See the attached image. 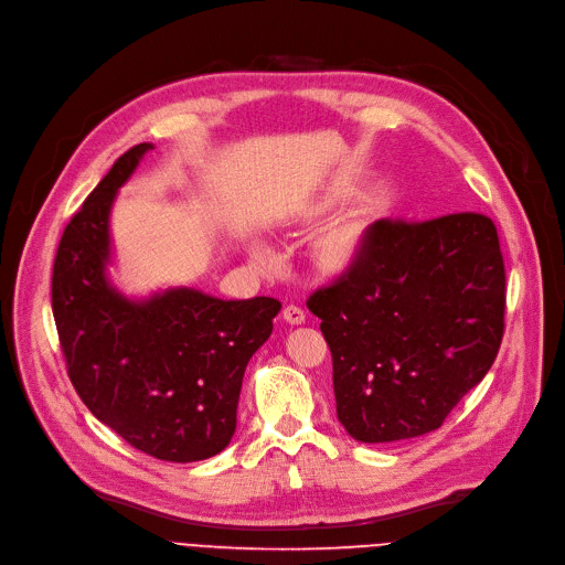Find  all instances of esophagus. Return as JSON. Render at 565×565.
I'll return each instance as SVG.
<instances>
[{
  "mask_svg": "<svg viewBox=\"0 0 565 565\" xmlns=\"http://www.w3.org/2000/svg\"><path fill=\"white\" fill-rule=\"evenodd\" d=\"M282 319L287 321V323H291V326H301L303 321H306V312L298 308V306H287L285 310H282Z\"/></svg>",
  "mask_w": 565,
  "mask_h": 565,
  "instance_id": "34e87169",
  "label": "esophagus"
}]
</instances>
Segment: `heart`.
<instances>
[{"mask_svg":"<svg viewBox=\"0 0 565 565\" xmlns=\"http://www.w3.org/2000/svg\"><path fill=\"white\" fill-rule=\"evenodd\" d=\"M330 203V198L319 203V210H323ZM362 239H364V227L355 221L342 223L338 227H333L330 232H326L319 250H317V259L326 271H344L349 269L353 259L358 257L360 248H362ZM250 257L262 269H271L276 264V253L267 246L255 242L250 246Z\"/></svg>","mask_w":565,"mask_h":565,"instance_id":"b5f03b06","label":"heart"}]
</instances>
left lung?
I'll return each instance as SVG.
<instances>
[{
    "instance_id": "obj_1",
    "label": "left lung",
    "mask_w": 565,
    "mask_h": 565,
    "mask_svg": "<svg viewBox=\"0 0 565 565\" xmlns=\"http://www.w3.org/2000/svg\"><path fill=\"white\" fill-rule=\"evenodd\" d=\"M504 285L483 214L372 223L349 271L308 298L347 434L379 445L440 428L500 351Z\"/></svg>"
}]
</instances>
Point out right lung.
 Segmentation results:
<instances>
[{
	"label": "right lung",
	"instance_id": "obj_1",
	"mask_svg": "<svg viewBox=\"0 0 565 565\" xmlns=\"http://www.w3.org/2000/svg\"><path fill=\"white\" fill-rule=\"evenodd\" d=\"M152 148L139 143L118 157L65 225L52 312L86 408L139 451L193 462L235 436L246 364L282 306L269 296L223 301L193 287L127 296L111 282V207Z\"/></svg>",
	"mask_w": 565,
	"mask_h": 565
}]
</instances>
